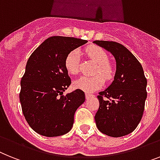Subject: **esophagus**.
Instances as JSON below:
<instances>
[{"mask_svg": "<svg viewBox=\"0 0 160 160\" xmlns=\"http://www.w3.org/2000/svg\"><path fill=\"white\" fill-rule=\"evenodd\" d=\"M93 96V95L91 94V93H86V98L87 99H89L90 97H92Z\"/></svg>", "mask_w": 160, "mask_h": 160, "instance_id": "34e87169", "label": "esophagus"}]
</instances>
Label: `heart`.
<instances>
[{"label": "heart", "instance_id": "obj_1", "mask_svg": "<svg viewBox=\"0 0 160 160\" xmlns=\"http://www.w3.org/2000/svg\"><path fill=\"white\" fill-rule=\"evenodd\" d=\"M85 52L91 60L94 62L96 66L92 73V77H82L73 82L76 88L83 90L84 92H92L99 89L104 82V78L109 80L114 73L113 67L109 63L108 55L102 48L96 46H91L86 48ZM80 52L73 50L67 55L64 60L66 70L68 73L76 75L79 72Z\"/></svg>", "mask_w": 160, "mask_h": 160}]
</instances>
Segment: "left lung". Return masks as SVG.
<instances>
[{
  "label": "left lung",
  "mask_w": 160,
  "mask_h": 160,
  "mask_svg": "<svg viewBox=\"0 0 160 160\" xmlns=\"http://www.w3.org/2000/svg\"><path fill=\"white\" fill-rule=\"evenodd\" d=\"M94 43L110 51L116 59L114 80L99 92L100 106L95 115L97 128L113 137L128 135L142 120L147 97V80L138 59L123 45L109 41Z\"/></svg>",
  "instance_id": "8db88e82"
}]
</instances>
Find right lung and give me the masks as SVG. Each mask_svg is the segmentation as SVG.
Returning <instances> with one entry per match:
<instances>
[{"instance_id": "add662e5", "label": "right lung", "mask_w": 160, "mask_h": 160, "mask_svg": "<svg viewBox=\"0 0 160 160\" xmlns=\"http://www.w3.org/2000/svg\"><path fill=\"white\" fill-rule=\"evenodd\" d=\"M87 42L54 36L42 42L28 59L19 101L25 119L38 134L58 137L72 128L74 113L85 101V93L76 89L63 95L71 84L64 60L69 52Z\"/></svg>"}]
</instances>
